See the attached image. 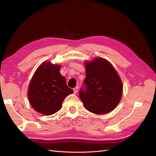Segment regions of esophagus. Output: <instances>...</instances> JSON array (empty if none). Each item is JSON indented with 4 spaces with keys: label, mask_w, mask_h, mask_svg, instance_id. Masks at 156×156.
I'll return each mask as SVG.
<instances>
[{
    "label": "esophagus",
    "mask_w": 156,
    "mask_h": 156,
    "mask_svg": "<svg viewBox=\"0 0 156 156\" xmlns=\"http://www.w3.org/2000/svg\"><path fill=\"white\" fill-rule=\"evenodd\" d=\"M78 87H76V88H74V89H73V90H74V93L76 94V93H77V92H78Z\"/></svg>",
    "instance_id": "1"
}]
</instances>
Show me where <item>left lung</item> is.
Returning a JSON list of instances; mask_svg holds the SVG:
<instances>
[{
	"label": "left lung",
	"mask_w": 156,
	"mask_h": 156,
	"mask_svg": "<svg viewBox=\"0 0 156 156\" xmlns=\"http://www.w3.org/2000/svg\"><path fill=\"white\" fill-rule=\"evenodd\" d=\"M86 90L80 89V98L87 110L96 115L107 114L116 108L122 95L120 76L110 62L97 57L84 62Z\"/></svg>",
	"instance_id": "left-lung-1"
}]
</instances>
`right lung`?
Listing matches in <instances>:
<instances>
[{
    "instance_id": "add662e5",
    "label": "right lung",
    "mask_w": 156,
    "mask_h": 156,
    "mask_svg": "<svg viewBox=\"0 0 156 156\" xmlns=\"http://www.w3.org/2000/svg\"><path fill=\"white\" fill-rule=\"evenodd\" d=\"M60 68V65L43 62L29 83V102L35 111L42 115H51L60 110L64 98L74 92L59 72Z\"/></svg>"
}]
</instances>
